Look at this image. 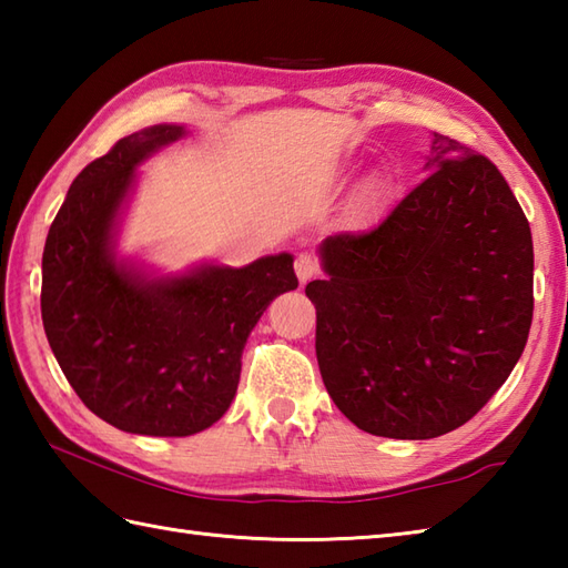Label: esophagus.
Masks as SVG:
<instances>
[{"mask_svg":"<svg viewBox=\"0 0 568 568\" xmlns=\"http://www.w3.org/2000/svg\"><path fill=\"white\" fill-rule=\"evenodd\" d=\"M295 273H297V281L305 285L312 281V277L320 275V261L315 256H310V253H300L295 258Z\"/></svg>","mask_w":568,"mask_h":568,"instance_id":"1","label":"esophagus"}]
</instances>
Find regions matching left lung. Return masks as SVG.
Returning <instances> with one entry per match:
<instances>
[{
  "label": "left lung",
  "mask_w": 568,
  "mask_h": 568,
  "mask_svg": "<svg viewBox=\"0 0 568 568\" xmlns=\"http://www.w3.org/2000/svg\"><path fill=\"white\" fill-rule=\"evenodd\" d=\"M427 178L366 232L320 244L317 364L358 429L434 439L484 407L532 324L527 216L486 155L434 134Z\"/></svg>",
  "instance_id": "1"
}]
</instances>
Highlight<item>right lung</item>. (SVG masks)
I'll list each match as a JSON object with an SVG mask.
<instances>
[{
  "label": "right lung",
  "instance_id": "1",
  "mask_svg": "<svg viewBox=\"0 0 568 568\" xmlns=\"http://www.w3.org/2000/svg\"><path fill=\"white\" fill-rule=\"evenodd\" d=\"M185 134L155 124L116 141L70 185L43 248L41 317L58 366L94 415L146 437L212 427L236 395L251 329L297 287L291 253L178 275L116 256L136 168Z\"/></svg>",
  "mask_w": 568,
  "mask_h": 568
}]
</instances>
